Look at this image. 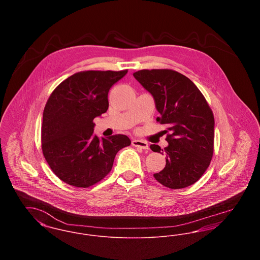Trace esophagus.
Here are the masks:
<instances>
[{"label": "esophagus", "mask_w": 260, "mask_h": 260, "mask_svg": "<svg viewBox=\"0 0 260 260\" xmlns=\"http://www.w3.org/2000/svg\"><path fill=\"white\" fill-rule=\"evenodd\" d=\"M132 144L135 146V147H138L140 149H144V150H147L149 149L148 143L146 141H143V140H138V139H134Z\"/></svg>", "instance_id": "34e87169"}]
</instances>
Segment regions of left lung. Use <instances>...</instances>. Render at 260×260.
I'll return each instance as SVG.
<instances>
[{
	"mask_svg": "<svg viewBox=\"0 0 260 260\" xmlns=\"http://www.w3.org/2000/svg\"><path fill=\"white\" fill-rule=\"evenodd\" d=\"M134 77L153 96L160 113L157 122L169 126V145L164 150L150 146L167 157L166 167L154 177L171 189L194 184L209 168L213 154L214 118L207 100L190 79L173 70H140Z\"/></svg>",
	"mask_w": 260,
	"mask_h": 260,
	"instance_id": "left-lung-1",
	"label": "left lung"
}]
</instances>
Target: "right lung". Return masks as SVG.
I'll return each mask as SVG.
<instances>
[{
	"label": "right lung",
	"mask_w": 260,
	"mask_h": 260,
	"mask_svg": "<svg viewBox=\"0 0 260 260\" xmlns=\"http://www.w3.org/2000/svg\"><path fill=\"white\" fill-rule=\"evenodd\" d=\"M123 71H84L56 87L45 106L42 149L51 171L65 183L87 188L111 172L116 154L131 145L124 135H93V119L108 109V92Z\"/></svg>",
	"instance_id": "right-lung-1"
}]
</instances>
